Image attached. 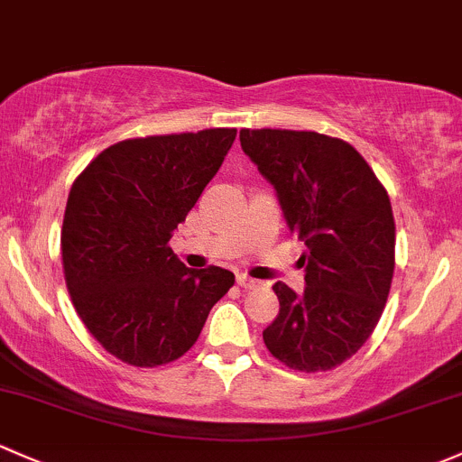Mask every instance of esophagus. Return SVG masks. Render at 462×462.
Returning a JSON list of instances; mask_svg holds the SVG:
<instances>
[{"label":"esophagus","mask_w":462,"mask_h":462,"mask_svg":"<svg viewBox=\"0 0 462 462\" xmlns=\"http://www.w3.org/2000/svg\"><path fill=\"white\" fill-rule=\"evenodd\" d=\"M236 283H239L244 290H254V288H261V285H263V281L252 279V276H247L241 272V274H236Z\"/></svg>","instance_id":"34e87169"}]
</instances>
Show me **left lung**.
Here are the masks:
<instances>
[{
  "instance_id": "left-lung-1",
  "label": "left lung",
  "mask_w": 462,
  "mask_h": 462,
  "mask_svg": "<svg viewBox=\"0 0 462 462\" xmlns=\"http://www.w3.org/2000/svg\"><path fill=\"white\" fill-rule=\"evenodd\" d=\"M241 148L279 194L303 241L305 292L274 283L265 347L290 370L328 372L372 337L394 276L390 194L354 145L312 130H241Z\"/></svg>"
}]
</instances>
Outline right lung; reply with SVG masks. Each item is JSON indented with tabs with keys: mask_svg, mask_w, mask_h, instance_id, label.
Returning a JSON list of instances; mask_svg holds the SVG:
<instances>
[{
	"mask_svg": "<svg viewBox=\"0 0 462 462\" xmlns=\"http://www.w3.org/2000/svg\"><path fill=\"white\" fill-rule=\"evenodd\" d=\"M236 128L124 139L75 179L61 226L72 305L106 352L134 367L177 361L197 343L230 270H190L170 247L232 148Z\"/></svg>",
	"mask_w": 462,
	"mask_h": 462,
	"instance_id": "add662e5",
	"label": "right lung"
}]
</instances>
